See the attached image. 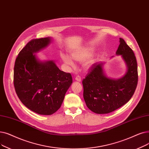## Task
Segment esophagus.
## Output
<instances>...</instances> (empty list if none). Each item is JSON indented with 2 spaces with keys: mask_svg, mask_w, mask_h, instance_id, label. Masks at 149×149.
I'll use <instances>...</instances> for the list:
<instances>
[{
  "mask_svg": "<svg viewBox=\"0 0 149 149\" xmlns=\"http://www.w3.org/2000/svg\"><path fill=\"white\" fill-rule=\"evenodd\" d=\"M75 80L77 81H79V82L81 81V77L79 75H77L76 77H75Z\"/></svg>",
  "mask_w": 149,
  "mask_h": 149,
  "instance_id": "34e87169",
  "label": "esophagus"
}]
</instances>
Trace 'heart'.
<instances>
[{
    "label": "heart",
    "instance_id": "heart-1",
    "mask_svg": "<svg viewBox=\"0 0 149 149\" xmlns=\"http://www.w3.org/2000/svg\"><path fill=\"white\" fill-rule=\"evenodd\" d=\"M93 54V50L91 48H86L84 49H81L80 50L74 51L71 52L70 55L72 58L78 62H83L85 61L86 59L89 58ZM61 58L63 60V61L67 64L68 66L70 67L74 66V63L71 58L65 54H61ZM94 63L93 60H88L85 63V67L86 68H89L93 65Z\"/></svg>",
    "mask_w": 149,
    "mask_h": 149
}]
</instances>
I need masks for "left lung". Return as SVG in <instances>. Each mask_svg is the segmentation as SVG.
I'll list each match as a JSON object with an SVG mask.
<instances>
[{
    "instance_id": "left-lung-1",
    "label": "left lung",
    "mask_w": 149,
    "mask_h": 149,
    "mask_svg": "<svg viewBox=\"0 0 149 149\" xmlns=\"http://www.w3.org/2000/svg\"><path fill=\"white\" fill-rule=\"evenodd\" d=\"M116 54L125 61L127 72L122 78L113 80L103 72V63H94L82 81L83 97L88 108L97 114L111 113L125 105L136 88L138 81L137 61L132 49L122 38Z\"/></svg>"
}]
</instances>
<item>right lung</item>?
I'll use <instances>...</instances> for the list:
<instances>
[{
    "mask_svg": "<svg viewBox=\"0 0 149 149\" xmlns=\"http://www.w3.org/2000/svg\"><path fill=\"white\" fill-rule=\"evenodd\" d=\"M50 38L30 40L19 52L14 68V86L23 104L36 113L50 115L58 109L72 75L59 69L52 61L41 62L34 53L46 47Z\"/></svg>",
    "mask_w": 149,
    "mask_h": 149,
    "instance_id": "add662e5",
    "label": "right lung"
}]
</instances>
